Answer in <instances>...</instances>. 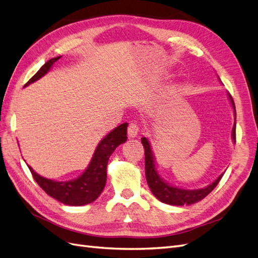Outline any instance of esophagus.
<instances>
[{"label":"esophagus","mask_w":258,"mask_h":258,"mask_svg":"<svg viewBox=\"0 0 258 258\" xmlns=\"http://www.w3.org/2000/svg\"><path fill=\"white\" fill-rule=\"evenodd\" d=\"M139 127L136 122H130L128 126V137L129 138H135L138 136Z\"/></svg>","instance_id":"obj_1"}]
</instances>
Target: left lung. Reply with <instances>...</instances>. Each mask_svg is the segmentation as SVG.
Listing matches in <instances>:
<instances>
[{"label":"left lung","mask_w":258,"mask_h":258,"mask_svg":"<svg viewBox=\"0 0 258 258\" xmlns=\"http://www.w3.org/2000/svg\"><path fill=\"white\" fill-rule=\"evenodd\" d=\"M229 99L231 101V104H232L233 110H235V115H236L235 102H233L230 93H229ZM232 140L233 142L236 143V122H235V126L232 128ZM142 144L145 152V176H146L147 184L150 186L151 191L153 192L154 196L161 202H163V204L172 205V206H184V205L195 204V202H197L207 197L208 195L215 188L218 182L221 181L222 176L224 175V173L221 174L212 184L201 189L188 190V189H181V188H177V187L170 186L162 181V179L159 177L157 171L155 169L154 157L151 150V145H150V142L147 141L146 138H142Z\"/></svg>","instance_id":"obj_1"}]
</instances>
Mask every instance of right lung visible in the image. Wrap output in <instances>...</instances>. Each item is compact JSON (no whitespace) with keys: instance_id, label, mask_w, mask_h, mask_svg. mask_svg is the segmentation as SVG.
<instances>
[{"instance_id":"add662e5","label":"right lung","mask_w":258,"mask_h":258,"mask_svg":"<svg viewBox=\"0 0 258 258\" xmlns=\"http://www.w3.org/2000/svg\"><path fill=\"white\" fill-rule=\"evenodd\" d=\"M59 59L60 57L52 58L46 62L35 73V75L31 77L26 86L41 79L48 72V70L54 62H57ZM127 122L121 123L99 143L90 161V165L79 178L69 182H54L52 179L38 175L32 168L28 167L35 182L50 197L57 199L67 206L88 205L90 202L95 201L102 192L106 182V167L108 158L117 146L127 141Z\"/></svg>"}]
</instances>
